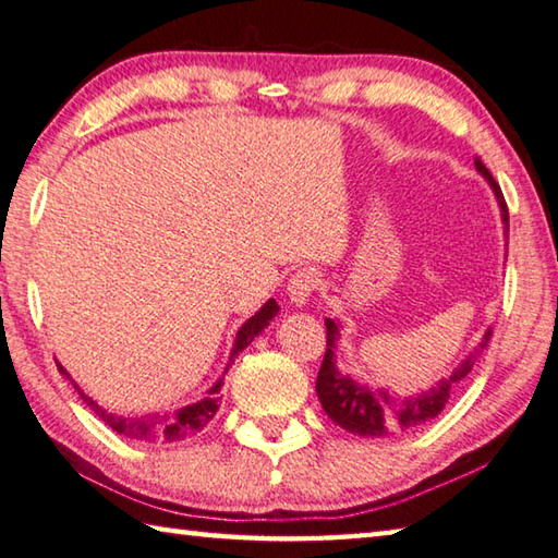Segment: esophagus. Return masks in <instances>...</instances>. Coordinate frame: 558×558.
I'll return each instance as SVG.
<instances>
[{
	"instance_id": "1",
	"label": "esophagus",
	"mask_w": 558,
	"mask_h": 558,
	"mask_svg": "<svg viewBox=\"0 0 558 558\" xmlns=\"http://www.w3.org/2000/svg\"><path fill=\"white\" fill-rule=\"evenodd\" d=\"M319 288V272L314 268H302L288 282V295L295 305H307L310 298L314 295V290Z\"/></svg>"
}]
</instances>
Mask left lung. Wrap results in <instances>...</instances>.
<instances>
[{
    "label": "left lung",
    "instance_id": "8db88e82",
    "mask_svg": "<svg viewBox=\"0 0 558 558\" xmlns=\"http://www.w3.org/2000/svg\"><path fill=\"white\" fill-rule=\"evenodd\" d=\"M475 168H478V173L490 182V187L495 192V197H498V205L502 211L505 231H510V215H508V205H505L500 185L495 182L490 170L485 168L478 158H475ZM324 324H327V353H324V361L317 376L319 402L333 424H339L341 429H347L351 434H359V437H388V434L412 429L422 422H429L437 417V414L444 410V404L449 402V392L465 376H469L473 368V361L481 356L483 349H488L490 337H493L490 329L485 331V337L481 339V343L475 347L471 356L461 361L449 378L439 380L427 392L414 395V398H408V400H395L385 390H373L368 385L356 383L353 378L339 373L337 368L339 324L333 319H324Z\"/></svg>",
    "mask_w": 558,
    "mask_h": 558
}]
</instances>
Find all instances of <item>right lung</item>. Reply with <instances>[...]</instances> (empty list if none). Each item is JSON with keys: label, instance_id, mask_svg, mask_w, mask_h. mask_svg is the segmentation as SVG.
<instances>
[{"label": "right lung", "instance_id": "1", "mask_svg": "<svg viewBox=\"0 0 558 558\" xmlns=\"http://www.w3.org/2000/svg\"><path fill=\"white\" fill-rule=\"evenodd\" d=\"M278 302L276 300H268L266 305H263L253 317L244 324V327L239 329L236 333V341H234V349H231V356L229 361H234L241 351H244L248 343L253 341V337H258V333L268 327L270 319L278 314ZM229 368V366H227ZM58 371L63 373V376L73 383V388L77 390L80 398L87 404L89 410H93L99 420H102L109 429H114L117 434L126 439H136V441H150V444H173V441H182V439H190L195 437L197 432H202L215 417L217 410H219V400H221V378L211 385L207 390V395H202L197 402H190L185 408H178V410H168V412H160V414H114L109 410H102L99 404L80 390V385L70 378V373L60 366L58 363Z\"/></svg>", "mask_w": 558, "mask_h": 558}]
</instances>
